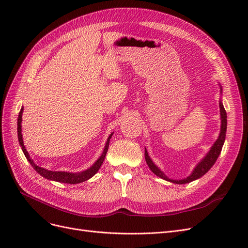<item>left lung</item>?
<instances>
[{
	"mask_svg": "<svg viewBox=\"0 0 248 248\" xmlns=\"http://www.w3.org/2000/svg\"><path fill=\"white\" fill-rule=\"evenodd\" d=\"M219 108H220V117H221V128H220L219 137H218V139H217V140L215 141V144L212 146L211 150H210L209 153L207 154V156L198 164V166L196 167V169H194V170L192 171V174L190 176H188V177L185 178V179H182V180H171V179H169L158 168L155 166V164L152 162V160L150 159V157H149L147 151L145 150V158H146L147 164H148V167L150 168V170H151L157 177H160V178H162L164 180H167V181L176 183V184L189 183V182L193 181V180H197V179L201 178L202 176H204L206 172L212 168V166L215 163L217 158H218V156H219V154L221 152V149H222V146H223L224 140H226V133H227V111H226V109H224L223 104L221 102L219 103Z\"/></svg>",
	"mask_w": 248,
	"mask_h": 248,
	"instance_id": "obj_1",
	"label": "left lung"
}]
</instances>
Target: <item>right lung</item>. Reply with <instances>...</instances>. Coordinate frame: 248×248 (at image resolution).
<instances>
[{
  "mask_svg": "<svg viewBox=\"0 0 248 248\" xmlns=\"http://www.w3.org/2000/svg\"><path fill=\"white\" fill-rule=\"evenodd\" d=\"M21 116H22V108L19 111V115H18V119H17V137H18V141H19V145L22 149V152H24L26 158L28 159V161L31 163V166L34 168V170L40 174L42 177H44L46 179L48 180H54V181L57 182H62V183H67V184H78V183H81L84 181H87L88 179L92 178L97 171L99 170L101 164L104 160V157L107 155V152L108 150V144H109V140L112 136V133L108 137V141H107V145L106 148H104V151L102 153V155L100 156V158L97 160L94 166H92L89 170L82 171V172H78V174H71V172H67V171H52V170H47L43 168H40L38 166H36L34 163V161L30 158L29 153L27 152V150L24 146V141H22V136H21Z\"/></svg>",
  "mask_w": 248,
  "mask_h": 248,
  "instance_id": "1",
  "label": "right lung"
}]
</instances>
